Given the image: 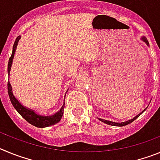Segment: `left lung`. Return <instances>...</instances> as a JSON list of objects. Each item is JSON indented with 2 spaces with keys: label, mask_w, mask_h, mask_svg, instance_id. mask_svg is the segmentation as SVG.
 <instances>
[{
  "label": "left lung",
  "mask_w": 160,
  "mask_h": 160,
  "mask_svg": "<svg viewBox=\"0 0 160 160\" xmlns=\"http://www.w3.org/2000/svg\"><path fill=\"white\" fill-rule=\"evenodd\" d=\"M142 40L143 41V42H146L147 45H148H148H149V43H148V41L147 40V38H142ZM144 111H145V110H144ZM143 111H142V112H143ZM142 113H140V114H138V115H137V116H135V118H133V119L129 120V121H127V122H121V123H119V122H111V121H107V120L102 119V118H99V120H100V121H102V122H105V123L108 124V125L117 126V127H122V126H126V125H128V124L131 123V122H132L133 121H134V120L136 119V118H138V117L139 116V115H140L141 114H142Z\"/></svg>",
  "instance_id": "obj_1"
}]
</instances>
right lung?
I'll return each instance as SVG.
<instances>
[{"label":"right lung","instance_id":"obj_1","mask_svg":"<svg viewBox=\"0 0 160 160\" xmlns=\"http://www.w3.org/2000/svg\"><path fill=\"white\" fill-rule=\"evenodd\" d=\"M21 37H18L16 38V41L14 42L13 46H12V52L11 57L9 58V60H8V73L9 75V72H10L11 66H12V59L14 57V53H15V50H16L17 46H18V41L20 40ZM8 96H9V98H10V101L12 102V106L14 107V108L16 109L17 111L24 118H25L28 122H29L32 125L35 126L37 128H46V127H49V126L54 125V124L58 123L61 120L62 117L63 115V112H64V107H65V102L63 104L62 107L61 108L60 111L58 113H56L55 114H53V116H42V115H38L36 113L33 112L31 110L25 108L18 101L16 98L14 97L13 94H12V87H11L10 83L8 81ZM66 98V97H65Z\"/></svg>","mask_w":160,"mask_h":160}]
</instances>
